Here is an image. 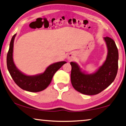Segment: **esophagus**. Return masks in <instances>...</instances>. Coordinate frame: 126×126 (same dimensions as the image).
<instances>
[{
	"mask_svg": "<svg viewBox=\"0 0 126 126\" xmlns=\"http://www.w3.org/2000/svg\"><path fill=\"white\" fill-rule=\"evenodd\" d=\"M73 58V57H72V56H71V55H69L68 57V59H69V60H71Z\"/></svg>",
	"mask_w": 126,
	"mask_h": 126,
	"instance_id": "obj_1",
	"label": "esophagus"
}]
</instances>
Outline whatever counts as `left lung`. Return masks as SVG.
I'll list each match as a JSON object with an SVG mask.
<instances>
[{
    "label": "left lung",
    "instance_id": "left-lung-1",
    "mask_svg": "<svg viewBox=\"0 0 126 126\" xmlns=\"http://www.w3.org/2000/svg\"><path fill=\"white\" fill-rule=\"evenodd\" d=\"M108 48L106 61L96 72L92 74L82 72L78 64L71 62V80L73 87L79 92L95 95L108 88L114 81L118 68V50L113 39L104 38Z\"/></svg>",
    "mask_w": 126,
    "mask_h": 126
}]
</instances>
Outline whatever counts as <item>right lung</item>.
Listing matches in <instances>:
<instances>
[{
    "label": "right lung",
    "mask_w": 126,
    "mask_h": 126,
    "mask_svg": "<svg viewBox=\"0 0 126 126\" xmlns=\"http://www.w3.org/2000/svg\"><path fill=\"white\" fill-rule=\"evenodd\" d=\"M16 34L14 35L9 44L7 56V68L15 83L22 89L31 92H38L46 89L50 84L54 75L66 62H59L50 65L45 72L33 76L22 73L15 65L13 59L14 43Z\"/></svg>",
    "instance_id": "add662e5"
}]
</instances>
